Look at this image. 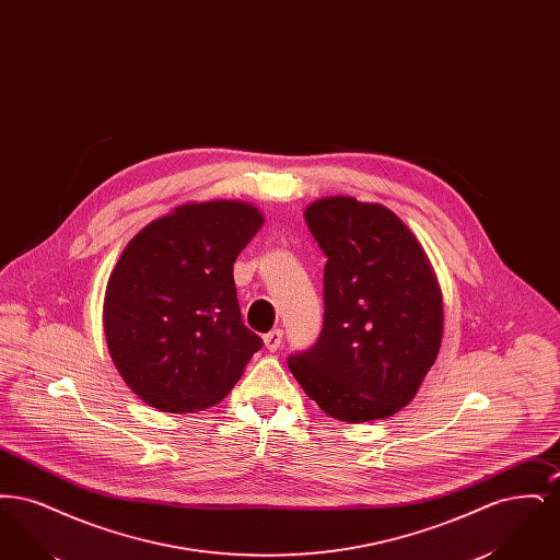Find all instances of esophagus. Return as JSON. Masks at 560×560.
I'll return each instance as SVG.
<instances>
[{"label":"esophagus","mask_w":560,"mask_h":560,"mask_svg":"<svg viewBox=\"0 0 560 560\" xmlns=\"http://www.w3.org/2000/svg\"><path fill=\"white\" fill-rule=\"evenodd\" d=\"M283 345V331L281 329H272V331H268L265 334V347L270 352H275V350H279Z\"/></svg>","instance_id":"1"}]
</instances>
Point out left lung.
Returning a JSON list of instances; mask_svg holds the SVG:
<instances>
[{"label":"left lung","mask_w":560,"mask_h":560,"mask_svg":"<svg viewBox=\"0 0 560 560\" xmlns=\"http://www.w3.org/2000/svg\"><path fill=\"white\" fill-rule=\"evenodd\" d=\"M306 224L327 256L319 340L288 359L320 409L372 422L402 409L434 365L443 295L420 241L399 215L354 197L313 201Z\"/></svg>","instance_id":"left-lung-1"}]
</instances>
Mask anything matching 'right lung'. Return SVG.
Returning a JSON list of instances; mask_svg holds the SVG:
<instances>
[{
	"mask_svg": "<svg viewBox=\"0 0 560 560\" xmlns=\"http://www.w3.org/2000/svg\"><path fill=\"white\" fill-rule=\"evenodd\" d=\"M265 218L245 201L185 203L147 224L108 277L105 338L124 382L151 407H212L262 338L241 319L233 265Z\"/></svg>",
	"mask_w": 560,
	"mask_h": 560,
	"instance_id": "1",
	"label": "right lung"
}]
</instances>
